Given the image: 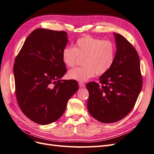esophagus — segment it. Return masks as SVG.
<instances>
[{
	"label": "esophagus",
	"mask_w": 154,
	"mask_h": 154,
	"mask_svg": "<svg viewBox=\"0 0 154 154\" xmlns=\"http://www.w3.org/2000/svg\"><path fill=\"white\" fill-rule=\"evenodd\" d=\"M79 86L80 87H85V84L82 82H79Z\"/></svg>",
	"instance_id": "34e87169"
}]
</instances>
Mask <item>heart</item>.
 Instances as JSON below:
<instances>
[{"label": "heart", "instance_id": "heart-1", "mask_svg": "<svg viewBox=\"0 0 154 154\" xmlns=\"http://www.w3.org/2000/svg\"><path fill=\"white\" fill-rule=\"evenodd\" d=\"M116 57V47L110 40H103L89 35L78 38L74 48L67 45L62 51V59L67 67H72L80 58H83V66L70 70L69 78L85 82L94 76L101 75L112 66Z\"/></svg>", "mask_w": 154, "mask_h": 154}]
</instances>
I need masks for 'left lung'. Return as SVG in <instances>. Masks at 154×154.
<instances>
[{"label":"left lung","instance_id":"obj_1","mask_svg":"<svg viewBox=\"0 0 154 154\" xmlns=\"http://www.w3.org/2000/svg\"><path fill=\"white\" fill-rule=\"evenodd\" d=\"M115 36L116 50L112 66L100 77V83L89 82L87 109L90 114L105 123L117 122L127 116L136 104L143 85L139 57L124 36Z\"/></svg>","mask_w":154,"mask_h":154}]
</instances>
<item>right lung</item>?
I'll return each instance as SVG.
<instances>
[{"label":"right lung","mask_w":154,"mask_h":154,"mask_svg":"<svg viewBox=\"0 0 154 154\" xmlns=\"http://www.w3.org/2000/svg\"><path fill=\"white\" fill-rule=\"evenodd\" d=\"M67 42L63 31L36 29L15 60L18 104L27 118L38 124L48 125L58 120L78 90L76 80H61L67 72L62 51Z\"/></svg>","instance_id":"add662e5"}]
</instances>
